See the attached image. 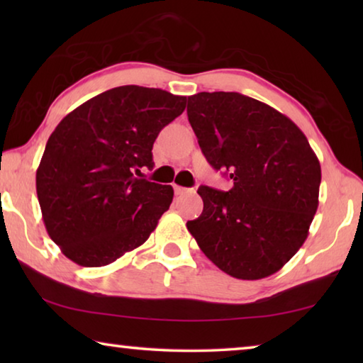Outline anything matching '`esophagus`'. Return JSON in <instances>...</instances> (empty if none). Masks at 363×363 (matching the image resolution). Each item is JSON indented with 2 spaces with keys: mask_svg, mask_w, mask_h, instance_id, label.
Instances as JSON below:
<instances>
[{
  "mask_svg": "<svg viewBox=\"0 0 363 363\" xmlns=\"http://www.w3.org/2000/svg\"><path fill=\"white\" fill-rule=\"evenodd\" d=\"M187 192H189V189L181 187V186H174V194L176 195H184V194H187Z\"/></svg>",
  "mask_w": 363,
  "mask_h": 363,
  "instance_id": "obj_1",
  "label": "esophagus"
}]
</instances>
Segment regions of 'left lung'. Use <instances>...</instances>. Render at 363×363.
Instances as JSON below:
<instances>
[{
	"instance_id": "8db88e82",
	"label": "left lung",
	"mask_w": 363,
	"mask_h": 363,
	"mask_svg": "<svg viewBox=\"0 0 363 363\" xmlns=\"http://www.w3.org/2000/svg\"><path fill=\"white\" fill-rule=\"evenodd\" d=\"M187 115L208 163L233 181L229 192L199 189L203 213L189 232L230 277H269L309 235L322 181L317 155L288 116L253 97L199 93Z\"/></svg>"
}]
</instances>
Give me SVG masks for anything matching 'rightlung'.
<instances>
[{"instance_id":"obj_1","label":"right lung","mask_w":363,"mask_h":363,"mask_svg":"<svg viewBox=\"0 0 363 363\" xmlns=\"http://www.w3.org/2000/svg\"><path fill=\"white\" fill-rule=\"evenodd\" d=\"M187 97L128 84L86 101L59 123L36 169L52 242L83 267H102L143 245L174 190L140 179L158 133Z\"/></svg>"}]
</instances>
